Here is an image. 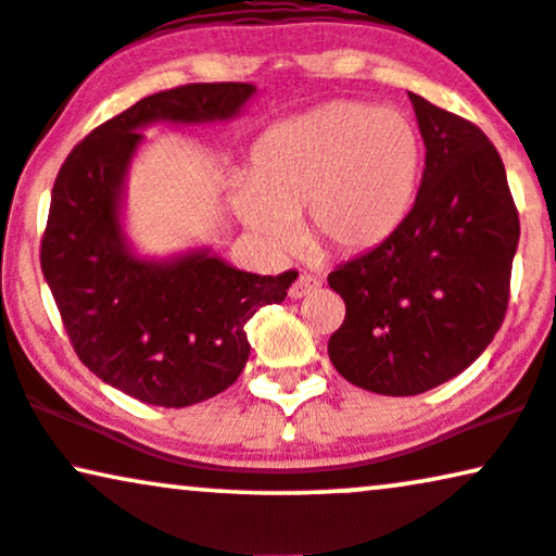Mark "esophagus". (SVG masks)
<instances>
[{
    "label": "esophagus",
    "mask_w": 556,
    "mask_h": 556,
    "mask_svg": "<svg viewBox=\"0 0 556 556\" xmlns=\"http://www.w3.org/2000/svg\"><path fill=\"white\" fill-rule=\"evenodd\" d=\"M318 287H320V279L315 277V274H300L298 279H294V285L290 287V298L292 300H300V298H305V294H313V292H318Z\"/></svg>",
    "instance_id": "1"
}]
</instances>
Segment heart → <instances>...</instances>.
<instances>
[{"label":"heart","instance_id":"obj_1","mask_svg":"<svg viewBox=\"0 0 556 556\" xmlns=\"http://www.w3.org/2000/svg\"><path fill=\"white\" fill-rule=\"evenodd\" d=\"M418 174L420 140L403 112L339 100L271 125L233 202L266 241H290L302 215L313 249L359 254L405 220Z\"/></svg>","mask_w":556,"mask_h":556}]
</instances>
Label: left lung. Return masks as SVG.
Wrapping results in <instances>:
<instances>
[{
  "instance_id": "left-lung-1",
  "label": "left lung",
  "mask_w": 556,
  "mask_h": 556,
  "mask_svg": "<svg viewBox=\"0 0 556 556\" xmlns=\"http://www.w3.org/2000/svg\"><path fill=\"white\" fill-rule=\"evenodd\" d=\"M426 166L395 233L328 274L346 302L328 356L343 379L405 397L465 371L501 330L521 223L501 153L410 91Z\"/></svg>"
}]
</instances>
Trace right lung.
<instances>
[{"label": "right lung", "mask_w": 556, "mask_h": 556, "mask_svg": "<svg viewBox=\"0 0 556 556\" xmlns=\"http://www.w3.org/2000/svg\"><path fill=\"white\" fill-rule=\"evenodd\" d=\"M251 84H185L143 97L74 146L59 168L40 266L84 367L140 403L185 407L236 382L249 359L245 323L277 305L298 271H238L217 256L138 262L125 249L117 200L125 168L156 121H226Z\"/></svg>", "instance_id": "1"}]
</instances>
